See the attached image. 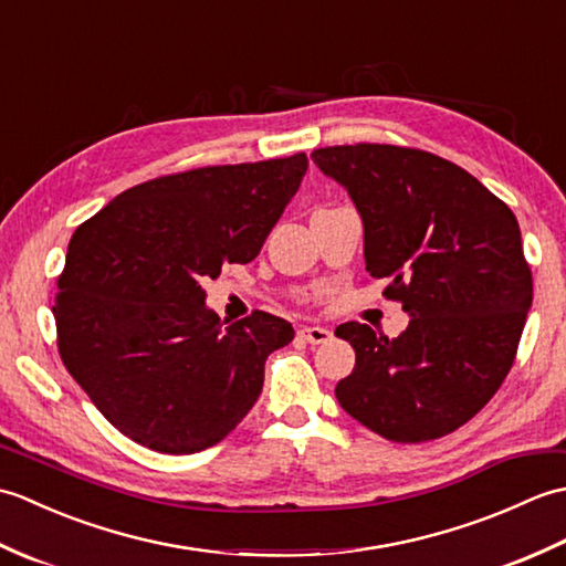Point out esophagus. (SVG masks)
Returning a JSON list of instances; mask_svg holds the SVG:
<instances>
[{
  "label": "esophagus",
  "instance_id": "1",
  "mask_svg": "<svg viewBox=\"0 0 566 566\" xmlns=\"http://www.w3.org/2000/svg\"><path fill=\"white\" fill-rule=\"evenodd\" d=\"M298 335L311 345H323V343H331L333 340V333L328 328H321V326H306L298 331Z\"/></svg>",
  "mask_w": 566,
  "mask_h": 566
}]
</instances>
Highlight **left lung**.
<instances>
[{
  "mask_svg": "<svg viewBox=\"0 0 566 566\" xmlns=\"http://www.w3.org/2000/svg\"><path fill=\"white\" fill-rule=\"evenodd\" d=\"M365 223L369 276L411 316L399 338L347 321L335 328L355 369L338 403L391 442L462 428L506 379L533 304V272L513 211L460 165L389 143L316 148Z\"/></svg>",
  "mask_w": 566,
  "mask_h": 566,
  "instance_id": "left-lung-1",
  "label": "left lung"
}]
</instances>
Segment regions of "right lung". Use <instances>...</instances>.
Listing matches in <instances>:
<instances>
[{
  "instance_id": "add662e5",
  "label": "right lung",
  "mask_w": 566,
  "mask_h": 566,
  "mask_svg": "<svg viewBox=\"0 0 566 566\" xmlns=\"http://www.w3.org/2000/svg\"><path fill=\"white\" fill-rule=\"evenodd\" d=\"M306 167L296 153L163 175L72 233L53 304L57 353L126 438L195 454L258 401L264 359L292 343V323L252 311L223 326L201 284L226 262L255 260Z\"/></svg>"
}]
</instances>
